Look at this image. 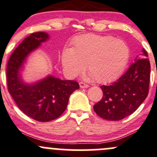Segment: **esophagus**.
I'll return each mask as SVG.
<instances>
[{"mask_svg": "<svg viewBox=\"0 0 157 157\" xmlns=\"http://www.w3.org/2000/svg\"><path fill=\"white\" fill-rule=\"evenodd\" d=\"M80 87L81 89H84V88H88L89 87V85H87V84H86L85 83H83V82H80Z\"/></svg>", "mask_w": 157, "mask_h": 157, "instance_id": "34e87169", "label": "esophagus"}]
</instances>
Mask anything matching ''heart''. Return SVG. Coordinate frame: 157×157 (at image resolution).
I'll use <instances>...</instances> for the list:
<instances>
[{"label": "heart", "mask_w": 157, "mask_h": 157, "mask_svg": "<svg viewBox=\"0 0 157 157\" xmlns=\"http://www.w3.org/2000/svg\"><path fill=\"white\" fill-rule=\"evenodd\" d=\"M128 46L112 36L86 34L75 37L71 49L61 53V62L65 72L76 77L85 68L99 83L117 79L124 71L129 59Z\"/></svg>", "instance_id": "1"}]
</instances>
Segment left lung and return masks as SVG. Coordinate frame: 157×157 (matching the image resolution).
Instances as JSON below:
<instances>
[{"label": "left lung", "mask_w": 157, "mask_h": 157, "mask_svg": "<svg viewBox=\"0 0 157 157\" xmlns=\"http://www.w3.org/2000/svg\"><path fill=\"white\" fill-rule=\"evenodd\" d=\"M126 73L110 86H101L103 97L93 106L100 117L117 121L129 116L143 103L149 91L151 64L142 49Z\"/></svg>", "instance_id": "obj_1"}]
</instances>
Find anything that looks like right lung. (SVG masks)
Masks as SVG:
<instances>
[{
  "instance_id": "right-lung-1",
  "label": "right lung",
  "mask_w": 157,
  "mask_h": 157,
  "mask_svg": "<svg viewBox=\"0 0 157 157\" xmlns=\"http://www.w3.org/2000/svg\"><path fill=\"white\" fill-rule=\"evenodd\" d=\"M49 39L46 32L31 34L15 49L6 67L8 91L18 108L40 122L51 121L61 116L67 108L70 95L80 88L77 82L62 80L50 74L31 83L24 80L22 71L27 59Z\"/></svg>"
}]
</instances>
